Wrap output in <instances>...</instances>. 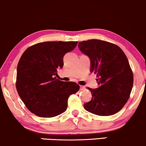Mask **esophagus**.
Returning <instances> with one entry per match:
<instances>
[{"instance_id": "obj_1", "label": "esophagus", "mask_w": 146, "mask_h": 146, "mask_svg": "<svg viewBox=\"0 0 146 146\" xmlns=\"http://www.w3.org/2000/svg\"><path fill=\"white\" fill-rule=\"evenodd\" d=\"M80 89L81 90V91H83V90H85V86H80Z\"/></svg>"}]
</instances>
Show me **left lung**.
I'll use <instances>...</instances> for the list:
<instances>
[{
	"label": "left lung",
	"instance_id": "1",
	"mask_svg": "<svg viewBox=\"0 0 146 146\" xmlns=\"http://www.w3.org/2000/svg\"><path fill=\"white\" fill-rule=\"evenodd\" d=\"M78 47L89 57L91 72L96 73L100 85L94 89L87 87L92 99L84 104V108L98 116L117 113L130 98L134 83L126 55L117 45L96 39L79 42Z\"/></svg>",
	"mask_w": 146,
	"mask_h": 146
}]
</instances>
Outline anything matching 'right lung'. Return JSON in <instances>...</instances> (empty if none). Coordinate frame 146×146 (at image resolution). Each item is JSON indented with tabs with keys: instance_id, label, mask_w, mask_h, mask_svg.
<instances>
[{
	"instance_id": "right-lung-1",
	"label": "right lung",
	"mask_w": 146,
	"mask_h": 146,
	"mask_svg": "<svg viewBox=\"0 0 146 146\" xmlns=\"http://www.w3.org/2000/svg\"><path fill=\"white\" fill-rule=\"evenodd\" d=\"M78 42H45L26 49L18 61L16 87L26 108L36 116L52 118L67 110L69 96L79 90L75 82L57 79L63 56Z\"/></svg>"
}]
</instances>
